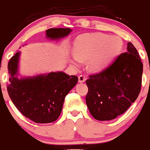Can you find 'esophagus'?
<instances>
[{
  "instance_id": "esophagus-1",
  "label": "esophagus",
  "mask_w": 150,
  "mask_h": 150,
  "mask_svg": "<svg viewBox=\"0 0 150 150\" xmlns=\"http://www.w3.org/2000/svg\"><path fill=\"white\" fill-rule=\"evenodd\" d=\"M78 80H79V82H84L86 80L85 76L84 75H80V76L78 77Z\"/></svg>"
}]
</instances>
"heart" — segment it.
Listing matches in <instances>:
<instances>
[{"mask_svg": "<svg viewBox=\"0 0 150 150\" xmlns=\"http://www.w3.org/2000/svg\"><path fill=\"white\" fill-rule=\"evenodd\" d=\"M123 46V40L118 36L110 37L106 34L94 33L77 38L74 51L81 60L89 58V68L91 70L99 71L106 68L119 54ZM79 59L74 58L77 63L80 62Z\"/></svg>", "mask_w": 150, "mask_h": 150, "instance_id": "heart-1", "label": "heart"}]
</instances>
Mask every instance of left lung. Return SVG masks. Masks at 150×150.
<instances>
[{"mask_svg":"<svg viewBox=\"0 0 150 150\" xmlns=\"http://www.w3.org/2000/svg\"><path fill=\"white\" fill-rule=\"evenodd\" d=\"M127 50L86 80V104L95 119H114L125 112L140 94L143 65L131 42L128 43Z\"/></svg>","mask_w":150,"mask_h":150,"instance_id":"1","label":"left lung"}]
</instances>
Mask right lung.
<instances>
[{
  "label": "right lung",
  "mask_w": 150,
  "mask_h": 150,
  "mask_svg": "<svg viewBox=\"0 0 150 150\" xmlns=\"http://www.w3.org/2000/svg\"><path fill=\"white\" fill-rule=\"evenodd\" d=\"M69 28H52L46 31V37L59 39L68 35ZM20 52L10 59L8 64V94L16 108L27 118L37 123H48L58 119L65 96L76 85L78 77L63 72L18 79Z\"/></svg>",
  "instance_id": "1"
}]
</instances>
